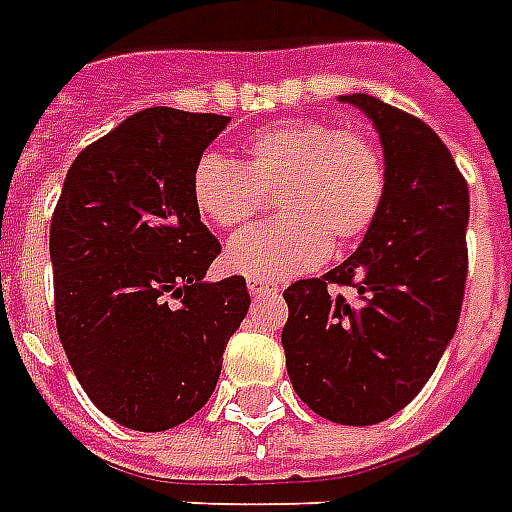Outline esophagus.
<instances>
[{"instance_id": "34e87169", "label": "esophagus", "mask_w": 512, "mask_h": 512, "mask_svg": "<svg viewBox=\"0 0 512 512\" xmlns=\"http://www.w3.org/2000/svg\"><path fill=\"white\" fill-rule=\"evenodd\" d=\"M248 291H251L253 297H264V294H275L278 286L270 283V280H259V278H248Z\"/></svg>"}]
</instances>
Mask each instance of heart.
Returning <instances> with one entry per match:
<instances>
[{"mask_svg":"<svg viewBox=\"0 0 512 512\" xmlns=\"http://www.w3.org/2000/svg\"><path fill=\"white\" fill-rule=\"evenodd\" d=\"M194 205L221 229H240L275 191L278 221L248 229L226 248V267L259 280L313 270L334 248L359 242L386 191V167L372 137L324 121H280L245 142L237 164L207 153L194 167Z\"/></svg>","mask_w":512,"mask_h":512,"instance_id":"1","label":"heart"}]
</instances>
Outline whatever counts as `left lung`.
<instances>
[{
  "mask_svg": "<svg viewBox=\"0 0 512 512\" xmlns=\"http://www.w3.org/2000/svg\"><path fill=\"white\" fill-rule=\"evenodd\" d=\"M337 99L375 126L386 191L340 267L283 291V348L291 386L313 413L370 426L418 397L456 334L470 191L445 142L416 115L370 94ZM329 282L353 285L354 297L332 295Z\"/></svg>",
  "mask_w": 512,
  "mask_h": 512,
  "instance_id": "1",
  "label": "left lung"
}]
</instances>
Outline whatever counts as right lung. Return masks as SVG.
<instances>
[{"instance_id":"add662e5","label":"right lung","mask_w":512,"mask_h":512,"mask_svg":"<svg viewBox=\"0 0 512 512\" xmlns=\"http://www.w3.org/2000/svg\"><path fill=\"white\" fill-rule=\"evenodd\" d=\"M229 115L148 107L72 161L51 221L56 326L107 418L164 432L205 407L245 278L205 280L221 253L194 205V167Z\"/></svg>"}]
</instances>
